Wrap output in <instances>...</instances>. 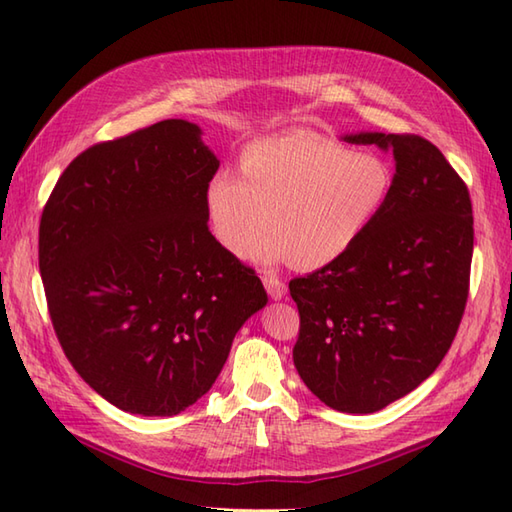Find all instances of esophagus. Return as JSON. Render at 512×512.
I'll list each match as a JSON object with an SVG mask.
<instances>
[{
    "label": "esophagus",
    "instance_id": "1",
    "mask_svg": "<svg viewBox=\"0 0 512 512\" xmlns=\"http://www.w3.org/2000/svg\"><path fill=\"white\" fill-rule=\"evenodd\" d=\"M264 288H266V292L270 294V299H275V301L283 299L285 292H288V285H285V283H283L279 277H275V275H266V277H264Z\"/></svg>",
    "mask_w": 512,
    "mask_h": 512
}]
</instances>
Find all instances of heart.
<instances>
[{
    "label": "heart",
    "instance_id": "1",
    "mask_svg": "<svg viewBox=\"0 0 512 512\" xmlns=\"http://www.w3.org/2000/svg\"><path fill=\"white\" fill-rule=\"evenodd\" d=\"M240 170H220L205 185L213 237L229 253L259 264L294 261L314 270L334 264L382 216L392 189L388 165L310 130H292L246 146Z\"/></svg>",
    "mask_w": 512,
    "mask_h": 512
}]
</instances>
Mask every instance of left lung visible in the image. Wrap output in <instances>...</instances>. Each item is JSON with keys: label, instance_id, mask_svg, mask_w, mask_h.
<instances>
[{"label": "left lung", "instance_id": "left-lung-1", "mask_svg": "<svg viewBox=\"0 0 512 512\" xmlns=\"http://www.w3.org/2000/svg\"><path fill=\"white\" fill-rule=\"evenodd\" d=\"M395 159L382 216L334 264L290 281L301 331L292 358L338 412L371 414L441 364L469 294L473 211L443 152L417 135L351 133Z\"/></svg>", "mask_w": 512, "mask_h": 512}]
</instances>
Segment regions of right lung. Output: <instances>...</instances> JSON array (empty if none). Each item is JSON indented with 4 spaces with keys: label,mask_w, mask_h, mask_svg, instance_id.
Instances as JSON below:
<instances>
[{
    "label": "right lung",
    "mask_w": 512,
    "mask_h": 512,
    "mask_svg": "<svg viewBox=\"0 0 512 512\" xmlns=\"http://www.w3.org/2000/svg\"><path fill=\"white\" fill-rule=\"evenodd\" d=\"M220 161L198 124L165 120L71 161L39 227V270L78 375L130 414L172 417L216 382L268 294L209 233Z\"/></svg>",
    "instance_id": "obj_1"
}]
</instances>
